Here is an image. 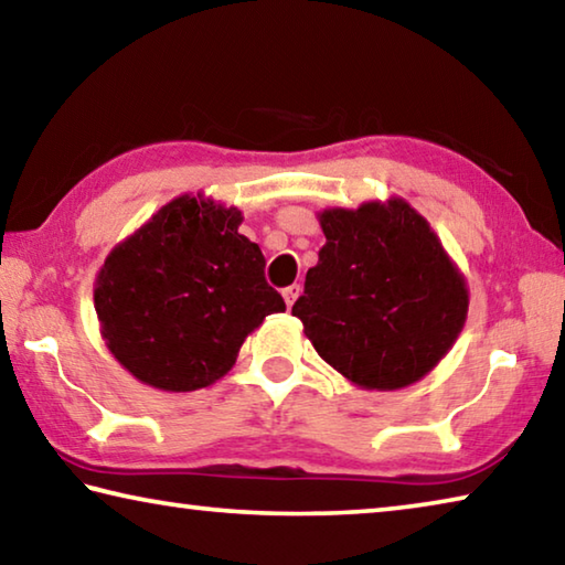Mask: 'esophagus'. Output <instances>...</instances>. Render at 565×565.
<instances>
[{
	"mask_svg": "<svg viewBox=\"0 0 565 565\" xmlns=\"http://www.w3.org/2000/svg\"><path fill=\"white\" fill-rule=\"evenodd\" d=\"M299 294H301V286L299 284H291V286H286V289L281 291V296H284V301H286V306H294V301L299 299Z\"/></svg>",
	"mask_w": 565,
	"mask_h": 565,
	"instance_id": "obj_1",
	"label": "esophagus"
}]
</instances>
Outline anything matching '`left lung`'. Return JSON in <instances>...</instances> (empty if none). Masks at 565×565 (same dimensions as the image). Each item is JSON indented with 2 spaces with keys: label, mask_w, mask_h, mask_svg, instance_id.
Segmentation results:
<instances>
[{
  "label": "left lung",
  "mask_w": 565,
  "mask_h": 565,
  "mask_svg": "<svg viewBox=\"0 0 565 565\" xmlns=\"http://www.w3.org/2000/svg\"><path fill=\"white\" fill-rule=\"evenodd\" d=\"M327 244L291 313L349 384L398 391L454 349L468 284L441 238L406 199H371L317 214Z\"/></svg>",
  "instance_id": "1"
}]
</instances>
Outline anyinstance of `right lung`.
<instances>
[{
	"instance_id": "obj_1",
	"label": "right lung",
	"mask_w": 565,
	"mask_h": 565,
	"mask_svg": "<svg viewBox=\"0 0 565 565\" xmlns=\"http://www.w3.org/2000/svg\"><path fill=\"white\" fill-rule=\"evenodd\" d=\"M242 222L204 191L179 194L104 259L94 279L99 333L141 384L171 394L212 386L248 333L286 311Z\"/></svg>"
}]
</instances>
